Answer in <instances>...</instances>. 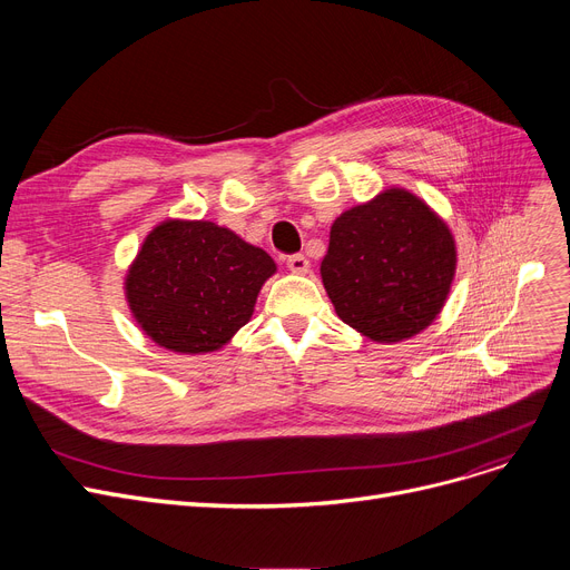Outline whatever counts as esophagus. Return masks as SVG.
I'll use <instances>...</instances> for the list:
<instances>
[{
  "instance_id": "1",
  "label": "esophagus",
  "mask_w": 570,
  "mask_h": 570,
  "mask_svg": "<svg viewBox=\"0 0 570 570\" xmlns=\"http://www.w3.org/2000/svg\"><path fill=\"white\" fill-rule=\"evenodd\" d=\"M286 267L295 275H307L309 273V261L303 254H293L286 258Z\"/></svg>"
}]
</instances>
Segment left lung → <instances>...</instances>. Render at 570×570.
Here are the masks:
<instances>
[{"mask_svg":"<svg viewBox=\"0 0 570 570\" xmlns=\"http://www.w3.org/2000/svg\"><path fill=\"white\" fill-rule=\"evenodd\" d=\"M455 267L448 224L423 198L391 187L335 219L321 279L346 325L393 344L439 316Z\"/></svg>","mask_w":570,"mask_h":570,"instance_id":"left-lung-1","label":"left lung"}]
</instances>
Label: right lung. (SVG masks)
Returning a JSON list of instances; mask_svg holds the SVG:
<instances>
[{
	"label": "right lung",
	"instance_id": "1",
	"mask_svg": "<svg viewBox=\"0 0 570 570\" xmlns=\"http://www.w3.org/2000/svg\"><path fill=\"white\" fill-rule=\"evenodd\" d=\"M275 261L230 228L166 219L147 233L127 269L131 316L155 344L213 353L247 325Z\"/></svg>",
	"mask_w": 570,
	"mask_h": 570
}]
</instances>
